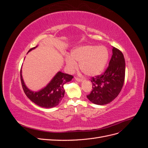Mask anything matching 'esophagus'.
Masks as SVG:
<instances>
[{"label": "esophagus", "mask_w": 148, "mask_h": 148, "mask_svg": "<svg viewBox=\"0 0 148 148\" xmlns=\"http://www.w3.org/2000/svg\"><path fill=\"white\" fill-rule=\"evenodd\" d=\"M75 79L76 80V81H77L78 82H82L83 81L82 79H80V78H77V77H75Z\"/></svg>", "instance_id": "1"}]
</instances>
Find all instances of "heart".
<instances>
[{"label": "heart", "instance_id": "obj_1", "mask_svg": "<svg viewBox=\"0 0 148 148\" xmlns=\"http://www.w3.org/2000/svg\"><path fill=\"white\" fill-rule=\"evenodd\" d=\"M108 59L109 51L106 47L87 45L73 49L70 57H66L65 62L70 71L77 69L78 62L80 69L85 75L95 77L103 71Z\"/></svg>", "mask_w": 148, "mask_h": 148}]
</instances>
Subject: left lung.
<instances>
[{
	"instance_id": "left-lung-1",
	"label": "left lung",
	"mask_w": 148,
	"mask_h": 148,
	"mask_svg": "<svg viewBox=\"0 0 148 148\" xmlns=\"http://www.w3.org/2000/svg\"><path fill=\"white\" fill-rule=\"evenodd\" d=\"M125 61L122 52L113 47L112 56L104 74L92 78V90L88 99L96 105L109 104L117 97L123 87Z\"/></svg>"
}]
</instances>
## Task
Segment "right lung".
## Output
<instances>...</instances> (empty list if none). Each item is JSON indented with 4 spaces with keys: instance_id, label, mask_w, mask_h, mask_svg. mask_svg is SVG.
Listing matches in <instances>:
<instances>
[{
    "instance_id": "obj_1",
    "label": "right lung",
    "mask_w": 148,
    "mask_h": 148,
    "mask_svg": "<svg viewBox=\"0 0 148 148\" xmlns=\"http://www.w3.org/2000/svg\"><path fill=\"white\" fill-rule=\"evenodd\" d=\"M38 47L31 49L29 52ZM20 77L23 91L29 99L36 105L44 108H52L59 104L65 95L64 85L70 82L73 78L70 75L58 71L45 87L34 91L29 89L25 84L22 77V71H20Z\"/></svg>"
}]
</instances>
